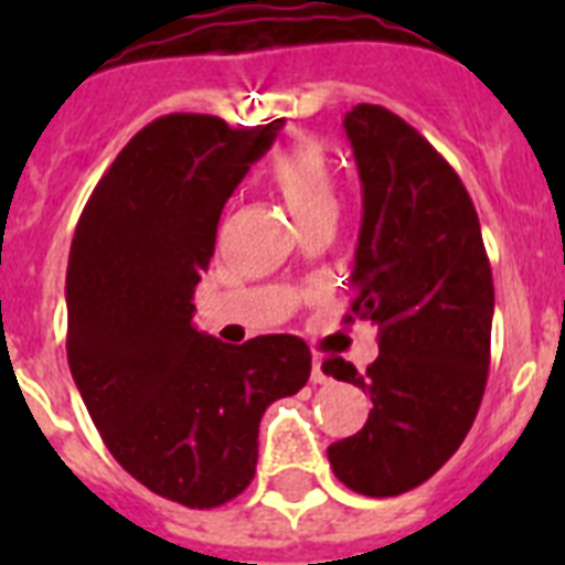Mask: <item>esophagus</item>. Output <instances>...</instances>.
<instances>
[{
  "instance_id": "obj_1",
  "label": "esophagus",
  "mask_w": 565,
  "mask_h": 565,
  "mask_svg": "<svg viewBox=\"0 0 565 565\" xmlns=\"http://www.w3.org/2000/svg\"><path fill=\"white\" fill-rule=\"evenodd\" d=\"M310 381H313V384H326V381H328L326 366H322V358H313V370H310Z\"/></svg>"
}]
</instances>
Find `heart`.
<instances>
[{"label":"heart","instance_id":"obj_1","mask_svg":"<svg viewBox=\"0 0 565 565\" xmlns=\"http://www.w3.org/2000/svg\"><path fill=\"white\" fill-rule=\"evenodd\" d=\"M273 181L301 225L319 216H337L340 199H337L334 172L328 167L326 152L313 140H299L278 152L273 161Z\"/></svg>","mask_w":565,"mask_h":565}]
</instances>
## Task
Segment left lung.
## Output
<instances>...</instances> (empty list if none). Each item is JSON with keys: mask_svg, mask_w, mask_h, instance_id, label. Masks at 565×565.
Wrapping results in <instances>:
<instances>
[{"mask_svg": "<svg viewBox=\"0 0 565 565\" xmlns=\"http://www.w3.org/2000/svg\"><path fill=\"white\" fill-rule=\"evenodd\" d=\"M363 184L352 273L354 319L377 326V358L326 375L370 393V419L328 448L349 490L386 499L419 487L472 428L490 372L495 290L463 181L402 117L354 105L343 119Z\"/></svg>", "mask_w": 565, "mask_h": 565, "instance_id": "8db88e82", "label": "left lung"}]
</instances>
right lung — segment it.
Here are the masks:
<instances>
[{
  "mask_svg": "<svg viewBox=\"0 0 565 565\" xmlns=\"http://www.w3.org/2000/svg\"><path fill=\"white\" fill-rule=\"evenodd\" d=\"M281 126L231 128L207 114L154 119L102 175L70 246L75 386L117 463L184 508H220L246 490L260 416L310 377L299 337L228 345L193 326L222 207Z\"/></svg>",
  "mask_w": 565,
  "mask_h": 565,
  "instance_id": "add662e5",
  "label": "right lung"
}]
</instances>
